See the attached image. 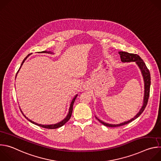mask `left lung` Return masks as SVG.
<instances>
[{
  "label": "left lung",
  "mask_w": 161,
  "mask_h": 161,
  "mask_svg": "<svg viewBox=\"0 0 161 161\" xmlns=\"http://www.w3.org/2000/svg\"><path fill=\"white\" fill-rule=\"evenodd\" d=\"M119 53L120 55L121 61L122 62H135L136 64L137 65H138L139 68L140 69V70L142 71V75H143V80H144V83H145V94H144L143 104V106H142V108L140 109V111L136 114V115L133 119H131L130 120H129L128 121H126V122L119 124H108V123L103 122L102 120H99V119H97V117H96V118L98 120V121L100 122L102 124H103L105 126L111 127L122 126V125L127 124L131 122L132 121H133L134 120L136 119L143 112V111L145 110V108L147 106L149 96H150V83H151L150 73L149 70L148 69L147 67L146 66L145 63L141 58V57L139 55H137V54L129 53L125 52H119Z\"/></svg>",
  "instance_id": "left-lung-1"
}]
</instances>
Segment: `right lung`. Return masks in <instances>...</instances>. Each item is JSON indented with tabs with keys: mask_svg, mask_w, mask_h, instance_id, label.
<instances>
[{
	"mask_svg": "<svg viewBox=\"0 0 161 161\" xmlns=\"http://www.w3.org/2000/svg\"><path fill=\"white\" fill-rule=\"evenodd\" d=\"M39 53H52V52H47V51H43V52H39ZM31 54H29L25 58H24V60H23V62H22V63H21V66H20V67H19V69L21 68V65H23V64H24V62H25V60L27 59V58ZM19 70L18 71V72H17V73H18V71H19ZM17 73H16V75H17ZM78 96V94H76V96L73 98V99L72 100V102H71V104H70V107H69V113H68V114H67V117L62 120V121H61V122H58V123H57V124H52V125H42V124H37V123H36V122H33V121H32V120H31L30 119H29L25 114L22 113V111H21V113H22V114H24V117L29 121V122H31V123H32V124H36V125H38V126H40V127H44V128H46V129H57V128H58V127H62V125H64L66 122H67V121L69 120L70 119H71V114H72V112H73V104H74V103H75V99H76V97Z\"/></svg>",
	"mask_w": 161,
	"mask_h": 161,
	"instance_id": "right-lung-1",
	"label": "right lung"
}]
</instances>
